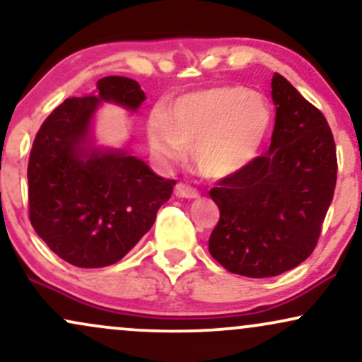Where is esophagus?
Masks as SVG:
<instances>
[{"label": "esophagus", "mask_w": 362, "mask_h": 362, "mask_svg": "<svg viewBox=\"0 0 362 362\" xmlns=\"http://www.w3.org/2000/svg\"><path fill=\"white\" fill-rule=\"evenodd\" d=\"M175 195L177 197H182V199H197L199 197V192L195 189H192L190 185L187 184H177L175 187Z\"/></svg>", "instance_id": "esophagus-1"}]
</instances>
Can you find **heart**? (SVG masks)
<instances>
[{
	"mask_svg": "<svg viewBox=\"0 0 362 362\" xmlns=\"http://www.w3.org/2000/svg\"><path fill=\"white\" fill-rule=\"evenodd\" d=\"M272 121V107L263 95L221 86L180 95L167 115L153 111L146 134L160 158L178 160L190 146L195 165L207 177L224 178L259 155Z\"/></svg>",
	"mask_w": 362,
	"mask_h": 362,
	"instance_id": "heart-1",
	"label": "heart"
}]
</instances>
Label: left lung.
<instances>
[{"label":"left lung","mask_w":362,"mask_h":362,"mask_svg":"<svg viewBox=\"0 0 362 362\" xmlns=\"http://www.w3.org/2000/svg\"><path fill=\"white\" fill-rule=\"evenodd\" d=\"M272 145L245 170L211 189L221 211L209 252L230 273L276 276L312 255L337 180L327 119L280 74Z\"/></svg>","instance_id":"left-lung-1"}]
</instances>
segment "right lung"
Instances as JSON below:
<instances>
[{
	"label": "right lung",
	"instance_id": "obj_1",
	"mask_svg": "<svg viewBox=\"0 0 362 362\" xmlns=\"http://www.w3.org/2000/svg\"><path fill=\"white\" fill-rule=\"evenodd\" d=\"M146 99L129 77H103L43 121L28 160L30 223L59 258L79 268L119 261L155 223L175 180L158 177L128 148L94 143L103 103L138 111Z\"/></svg>",
	"mask_w": 362,
	"mask_h": 362
}]
</instances>
